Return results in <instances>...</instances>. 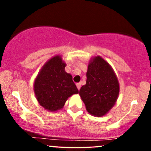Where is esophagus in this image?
Returning <instances> with one entry per match:
<instances>
[{"mask_svg":"<svg viewBox=\"0 0 151 151\" xmlns=\"http://www.w3.org/2000/svg\"><path fill=\"white\" fill-rule=\"evenodd\" d=\"M76 85H77V89H80V88H81V83H77V84H76Z\"/></svg>","mask_w":151,"mask_h":151,"instance_id":"1","label":"esophagus"}]
</instances>
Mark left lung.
Masks as SVG:
<instances>
[{"mask_svg":"<svg viewBox=\"0 0 151 151\" xmlns=\"http://www.w3.org/2000/svg\"><path fill=\"white\" fill-rule=\"evenodd\" d=\"M119 84L111 66L101 57L90 62L86 72V81L79 90V95L86 111L96 116L107 114L119 96Z\"/></svg>","mask_w":151,"mask_h":151,"instance_id":"1","label":"left lung"}]
</instances>
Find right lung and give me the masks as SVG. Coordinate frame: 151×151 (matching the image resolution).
Wrapping results in <instances>:
<instances>
[{"label":"right lung","mask_w":151,"mask_h":151,"mask_svg":"<svg viewBox=\"0 0 151 151\" xmlns=\"http://www.w3.org/2000/svg\"><path fill=\"white\" fill-rule=\"evenodd\" d=\"M65 66L60 56L54 57L43 66L35 81L36 98L47 110L62 109L67 99L79 93L72 75L65 71Z\"/></svg>","instance_id":"add662e5"}]
</instances>
